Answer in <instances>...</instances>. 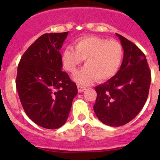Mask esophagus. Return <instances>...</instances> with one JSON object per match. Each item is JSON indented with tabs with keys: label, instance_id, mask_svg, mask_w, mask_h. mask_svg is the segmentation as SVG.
Returning <instances> with one entry per match:
<instances>
[{
	"label": "esophagus",
	"instance_id": "1",
	"mask_svg": "<svg viewBox=\"0 0 160 160\" xmlns=\"http://www.w3.org/2000/svg\"><path fill=\"white\" fill-rule=\"evenodd\" d=\"M77 89H78L79 93H82V92H83L85 90H86V88H83V87L82 86H77Z\"/></svg>",
	"mask_w": 160,
	"mask_h": 160
}]
</instances>
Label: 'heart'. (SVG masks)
Wrapping results in <instances>:
<instances>
[{"label": "heart", "mask_w": 160, "mask_h": 160, "mask_svg": "<svg viewBox=\"0 0 160 160\" xmlns=\"http://www.w3.org/2000/svg\"><path fill=\"white\" fill-rule=\"evenodd\" d=\"M74 48L63 49L62 62L66 70L73 72L85 59L86 66L73 75V80L80 85H88L96 79L101 82L111 79L118 70L123 58L120 42L95 35L78 38Z\"/></svg>", "instance_id": "heart-1"}]
</instances>
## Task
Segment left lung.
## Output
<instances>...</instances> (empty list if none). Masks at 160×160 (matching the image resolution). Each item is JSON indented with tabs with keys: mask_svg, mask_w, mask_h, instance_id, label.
<instances>
[{
	"mask_svg": "<svg viewBox=\"0 0 160 160\" xmlns=\"http://www.w3.org/2000/svg\"><path fill=\"white\" fill-rule=\"evenodd\" d=\"M124 56L120 70L107 82L95 88L94 111L104 125L118 127L136 117L149 95L151 72L144 53L134 43L116 33Z\"/></svg>",
	"mask_w": 160,
	"mask_h": 160,
	"instance_id": "1",
	"label": "left lung"
}]
</instances>
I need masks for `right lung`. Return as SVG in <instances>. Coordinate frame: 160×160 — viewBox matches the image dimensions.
I'll list each match as a JSON object with an SVG mask.
<instances>
[{
  "mask_svg": "<svg viewBox=\"0 0 160 160\" xmlns=\"http://www.w3.org/2000/svg\"><path fill=\"white\" fill-rule=\"evenodd\" d=\"M68 32L44 34L25 51L18 67L16 88L28 118L42 128L56 129L68 118L75 83L62 71L59 50Z\"/></svg>",
  "mask_w": 160,
  "mask_h": 160,
  "instance_id": "right-lung-1",
  "label": "right lung"
}]
</instances>
